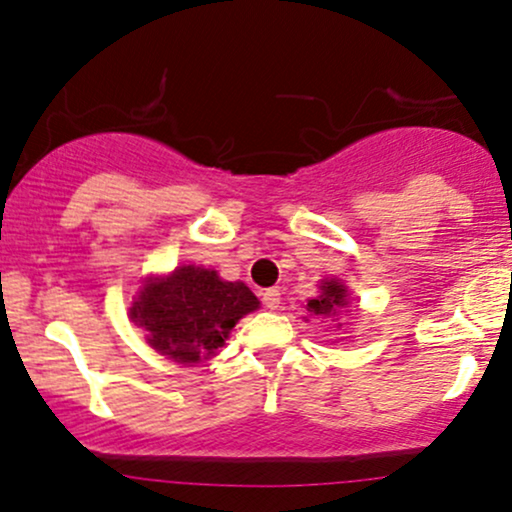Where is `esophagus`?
Listing matches in <instances>:
<instances>
[{
    "label": "esophagus",
    "mask_w": 512,
    "mask_h": 512,
    "mask_svg": "<svg viewBox=\"0 0 512 512\" xmlns=\"http://www.w3.org/2000/svg\"><path fill=\"white\" fill-rule=\"evenodd\" d=\"M262 303H264V308H269V310L279 308V303H281L279 289H267V291H264L262 293Z\"/></svg>",
    "instance_id": "esophagus-1"
}]
</instances>
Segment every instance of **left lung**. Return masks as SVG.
<instances>
[{
  "instance_id": "left-lung-1",
  "label": "left lung",
  "mask_w": 512,
  "mask_h": 512,
  "mask_svg": "<svg viewBox=\"0 0 512 512\" xmlns=\"http://www.w3.org/2000/svg\"><path fill=\"white\" fill-rule=\"evenodd\" d=\"M344 308H349V291H346L344 281H339V279L322 281L320 296L310 298L308 305H305V310H308L310 315L327 317V320H332V322ZM337 327H342V325H337Z\"/></svg>"
}]
</instances>
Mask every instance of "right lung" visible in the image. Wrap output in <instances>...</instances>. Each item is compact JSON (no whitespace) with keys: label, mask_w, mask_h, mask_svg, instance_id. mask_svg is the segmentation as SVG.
<instances>
[{"label":"right lung","mask_w":512,"mask_h":512,"mask_svg":"<svg viewBox=\"0 0 512 512\" xmlns=\"http://www.w3.org/2000/svg\"><path fill=\"white\" fill-rule=\"evenodd\" d=\"M260 308L243 281H223L214 269L182 264L168 276H149L129 315L146 342L178 363H202L223 346L236 322Z\"/></svg>","instance_id":"obj_1"}]
</instances>
